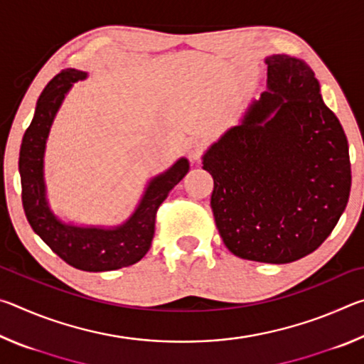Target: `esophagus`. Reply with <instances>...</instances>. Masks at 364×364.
<instances>
[{
    "mask_svg": "<svg viewBox=\"0 0 364 364\" xmlns=\"http://www.w3.org/2000/svg\"><path fill=\"white\" fill-rule=\"evenodd\" d=\"M204 149L205 144L202 143V141H191L188 146V156L191 160H199L202 154H204Z\"/></svg>",
    "mask_w": 364,
    "mask_h": 364,
    "instance_id": "1",
    "label": "esophagus"
}]
</instances>
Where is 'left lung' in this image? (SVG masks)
I'll list each match as a JSON object with an SVG mask.
<instances>
[{
  "instance_id": "8db88e82",
  "label": "left lung",
  "mask_w": 364,
  "mask_h": 364,
  "mask_svg": "<svg viewBox=\"0 0 364 364\" xmlns=\"http://www.w3.org/2000/svg\"><path fill=\"white\" fill-rule=\"evenodd\" d=\"M268 90L202 157L228 250L291 263L311 254L347 207L348 141L319 95L315 72L287 54L264 59Z\"/></svg>"
}]
</instances>
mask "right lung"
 <instances>
[{"mask_svg":"<svg viewBox=\"0 0 364 364\" xmlns=\"http://www.w3.org/2000/svg\"><path fill=\"white\" fill-rule=\"evenodd\" d=\"M86 75L88 73L82 70L65 69L43 90L36 101L33 120L22 138L19 173L23 212L32 230L70 267L97 273L130 267L147 254L159 207L188 173L189 162L183 157L165 173L152 178L136 210L120 226L96 228L63 223L48 205L43 157L53 120L67 91Z\"/></svg>","mask_w":364,"mask_h":364,"instance_id":"obj_1","label":"right lung"}]
</instances>
